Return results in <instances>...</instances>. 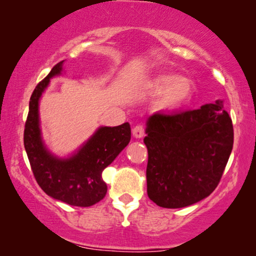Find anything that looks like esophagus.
<instances>
[{
    "instance_id": "esophagus-1",
    "label": "esophagus",
    "mask_w": 256,
    "mask_h": 256,
    "mask_svg": "<svg viewBox=\"0 0 256 256\" xmlns=\"http://www.w3.org/2000/svg\"><path fill=\"white\" fill-rule=\"evenodd\" d=\"M132 135H134V138H143V135H144V128H143V126L141 124L135 126V127L132 128Z\"/></svg>"
}]
</instances>
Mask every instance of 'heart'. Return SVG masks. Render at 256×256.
Wrapping results in <instances>:
<instances>
[{
  "label": "heart",
  "instance_id": "b5f03b06",
  "mask_svg": "<svg viewBox=\"0 0 256 256\" xmlns=\"http://www.w3.org/2000/svg\"><path fill=\"white\" fill-rule=\"evenodd\" d=\"M152 93H160L158 106L163 110H177L191 100L194 94V82L186 76L166 72L154 76L149 84Z\"/></svg>",
  "mask_w": 256,
  "mask_h": 256
}]
</instances>
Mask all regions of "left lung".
I'll return each mask as SVG.
<instances>
[{
  "mask_svg": "<svg viewBox=\"0 0 256 256\" xmlns=\"http://www.w3.org/2000/svg\"><path fill=\"white\" fill-rule=\"evenodd\" d=\"M146 192L160 208H180L214 191L233 148V124L222 100L146 118Z\"/></svg>",
  "mask_w": 256,
  "mask_h": 256,
  "instance_id": "8db88e82",
  "label": "left lung"
}]
</instances>
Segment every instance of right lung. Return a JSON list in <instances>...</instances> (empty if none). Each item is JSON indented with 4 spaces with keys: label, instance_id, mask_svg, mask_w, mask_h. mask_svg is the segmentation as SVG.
Returning <instances> with one entry per match:
<instances>
[{
    "label": "right lung",
    "instance_id": "obj_1",
    "mask_svg": "<svg viewBox=\"0 0 256 256\" xmlns=\"http://www.w3.org/2000/svg\"><path fill=\"white\" fill-rule=\"evenodd\" d=\"M58 62L38 84L29 102L24 129V148L38 185L48 196L72 206L88 208L107 194L102 171L130 141L128 122L116 127H99L90 138L68 157H59L45 144L40 128V101L50 80L64 73Z\"/></svg>",
    "mask_w": 256,
    "mask_h": 256
}]
</instances>
